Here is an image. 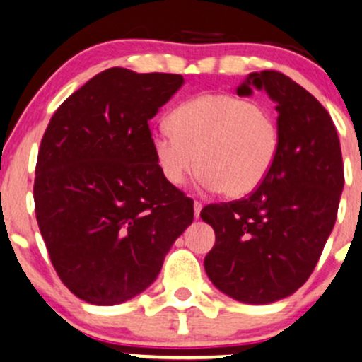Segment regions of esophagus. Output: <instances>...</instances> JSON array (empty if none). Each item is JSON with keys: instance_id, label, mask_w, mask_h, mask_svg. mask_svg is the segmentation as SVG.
<instances>
[{"instance_id": "1", "label": "esophagus", "mask_w": 362, "mask_h": 362, "mask_svg": "<svg viewBox=\"0 0 362 362\" xmlns=\"http://www.w3.org/2000/svg\"><path fill=\"white\" fill-rule=\"evenodd\" d=\"M201 209H202V204L199 201H196L194 202V216L196 218H199V214H201Z\"/></svg>"}]
</instances>
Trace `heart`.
<instances>
[{"label":"heart","instance_id":"1","mask_svg":"<svg viewBox=\"0 0 362 362\" xmlns=\"http://www.w3.org/2000/svg\"><path fill=\"white\" fill-rule=\"evenodd\" d=\"M170 127L154 134L153 148L173 185L184 184L197 166L202 190L247 196L263 184L280 151L276 118L232 94L187 99L170 115Z\"/></svg>","mask_w":362,"mask_h":362}]
</instances>
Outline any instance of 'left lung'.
<instances>
[{
  "mask_svg": "<svg viewBox=\"0 0 362 362\" xmlns=\"http://www.w3.org/2000/svg\"><path fill=\"white\" fill-rule=\"evenodd\" d=\"M266 90L276 103L280 151L249 197L202 208L216 242L204 269L220 292L269 304L303 287L323 252L344 189L340 141L321 103L275 70L252 71L239 96Z\"/></svg>",
  "mask_w": 362,
  "mask_h": 362,
  "instance_id": "left-lung-1",
  "label": "left lung"
}]
</instances>
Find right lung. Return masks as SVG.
I'll list each match as a JSON object with an SVG mask.
<instances>
[{"label":"right lung","mask_w":362,"mask_h":362,"mask_svg":"<svg viewBox=\"0 0 362 362\" xmlns=\"http://www.w3.org/2000/svg\"><path fill=\"white\" fill-rule=\"evenodd\" d=\"M184 84L177 74L113 66L49 120L35 165L39 230L59 280L78 299L115 305L144 292L194 201L166 180L149 120Z\"/></svg>","instance_id":"1"}]
</instances>
